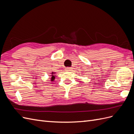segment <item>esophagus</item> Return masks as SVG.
<instances>
[{"label": "esophagus", "mask_w": 134, "mask_h": 134, "mask_svg": "<svg viewBox=\"0 0 134 134\" xmlns=\"http://www.w3.org/2000/svg\"><path fill=\"white\" fill-rule=\"evenodd\" d=\"M65 70L67 71H71V70H72V68H65Z\"/></svg>", "instance_id": "1"}]
</instances>
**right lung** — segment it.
<instances>
[{
    "label": "right lung",
    "mask_w": 134,
    "mask_h": 134,
    "mask_svg": "<svg viewBox=\"0 0 134 134\" xmlns=\"http://www.w3.org/2000/svg\"><path fill=\"white\" fill-rule=\"evenodd\" d=\"M56 73V72H52L51 73V81H54V79H55V74Z\"/></svg>",
    "instance_id": "add662e5"
}]
</instances>
